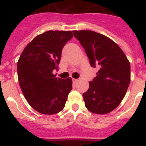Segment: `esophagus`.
Returning a JSON list of instances; mask_svg holds the SVG:
<instances>
[{"label": "esophagus", "instance_id": "34e87169", "mask_svg": "<svg viewBox=\"0 0 146 146\" xmlns=\"http://www.w3.org/2000/svg\"><path fill=\"white\" fill-rule=\"evenodd\" d=\"M72 81H73V82H74V83H76V82L78 81V80H77V79H72Z\"/></svg>", "mask_w": 146, "mask_h": 146}]
</instances>
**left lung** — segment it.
Listing matches in <instances>:
<instances>
[{"label":"left lung","mask_w":146,"mask_h":146,"mask_svg":"<svg viewBox=\"0 0 146 146\" xmlns=\"http://www.w3.org/2000/svg\"><path fill=\"white\" fill-rule=\"evenodd\" d=\"M85 50L92 67L98 69L82 94L90 111L105 114L116 109L124 98L130 82V64L117 43L90 30L73 31Z\"/></svg>","instance_id":"8db88e82"}]
</instances>
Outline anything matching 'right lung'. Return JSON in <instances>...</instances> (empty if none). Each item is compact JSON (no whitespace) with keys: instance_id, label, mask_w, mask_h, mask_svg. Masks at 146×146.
<instances>
[{"instance_id":"1","label":"right lung","mask_w":146,"mask_h":146,"mask_svg":"<svg viewBox=\"0 0 146 146\" xmlns=\"http://www.w3.org/2000/svg\"><path fill=\"white\" fill-rule=\"evenodd\" d=\"M73 37L71 31H47L37 35L24 49L17 63L20 88L35 110L54 114L65 106L72 90V79L56 77L61 51Z\"/></svg>"}]
</instances>
